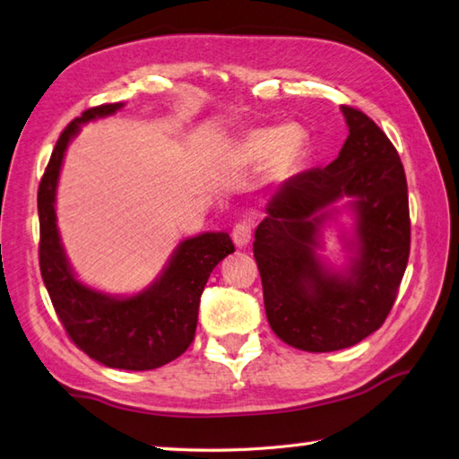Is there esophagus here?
Segmentation results:
<instances>
[{
  "label": "esophagus",
  "mask_w": 459,
  "mask_h": 459,
  "mask_svg": "<svg viewBox=\"0 0 459 459\" xmlns=\"http://www.w3.org/2000/svg\"><path fill=\"white\" fill-rule=\"evenodd\" d=\"M231 238H233V244L238 247L247 246L249 239H252V223L247 220H239L231 230Z\"/></svg>",
  "instance_id": "1"
}]
</instances>
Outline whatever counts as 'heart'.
<instances>
[{
	"mask_svg": "<svg viewBox=\"0 0 459 459\" xmlns=\"http://www.w3.org/2000/svg\"><path fill=\"white\" fill-rule=\"evenodd\" d=\"M306 145L307 135L299 126L254 127L239 137L236 153L244 163L265 160L267 174L280 178L291 171L301 160Z\"/></svg>",
	"mask_w": 459,
	"mask_h": 459,
	"instance_id": "heart-1",
	"label": "heart"
}]
</instances>
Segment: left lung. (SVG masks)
<instances>
[{
	"label": "left lung",
	"instance_id": "left-lung-1",
	"mask_svg": "<svg viewBox=\"0 0 459 459\" xmlns=\"http://www.w3.org/2000/svg\"><path fill=\"white\" fill-rule=\"evenodd\" d=\"M350 135L325 168L291 176L267 204L255 230L254 257L265 316L291 348L335 351L382 327L410 257L408 181L394 143L364 111L342 106ZM351 196L357 239L348 273L318 262L329 207Z\"/></svg>",
	"mask_w": 459,
	"mask_h": 459
}]
</instances>
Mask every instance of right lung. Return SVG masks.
<instances>
[{
    "instance_id": "obj_1",
    "label": "right lung",
    "mask_w": 459,
    "mask_h": 459,
    "mask_svg": "<svg viewBox=\"0 0 459 459\" xmlns=\"http://www.w3.org/2000/svg\"><path fill=\"white\" fill-rule=\"evenodd\" d=\"M119 108L122 103H103L85 109L64 129L51 152L38 189L39 270L59 322L77 348L108 368L143 371L169 364L189 348L207 278L236 247L226 231L181 241L160 280L132 298H111L75 280L56 223L59 169L80 126Z\"/></svg>"
}]
</instances>
